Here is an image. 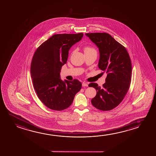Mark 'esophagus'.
Listing matches in <instances>:
<instances>
[{"instance_id": "1", "label": "esophagus", "mask_w": 156, "mask_h": 156, "mask_svg": "<svg viewBox=\"0 0 156 156\" xmlns=\"http://www.w3.org/2000/svg\"><path fill=\"white\" fill-rule=\"evenodd\" d=\"M82 86L83 87H87V86H88V84H87V83H84V82H83V83H82Z\"/></svg>"}]
</instances>
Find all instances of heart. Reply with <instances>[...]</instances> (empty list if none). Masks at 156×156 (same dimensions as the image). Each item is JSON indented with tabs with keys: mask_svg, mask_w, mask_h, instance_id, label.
<instances>
[{
	"mask_svg": "<svg viewBox=\"0 0 156 156\" xmlns=\"http://www.w3.org/2000/svg\"><path fill=\"white\" fill-rule=\"evenodd\" d=\"M94 51V49L90 47H88V46L85 47L84 48V53L85 52H87V51Z\"/></svg>",
	"mask_w": 156,
	"mask_h": 156,
	"instance_id": "obj_1",
	"label": "heart"
}]
</instances>
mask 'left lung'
<instances>
[{"label":"left lung","mask_w":156,"mask_h":156,"mask_svg":"<svg viewBox=\"0 0 156 156\" xmlns=\"http://www.w3.org/2000/svg\"><path fill=\"white\" fill-rule=\"evenodd\" d=\"M85 35L98 48V66L107 73L102 87L94 83L89 85L97 91L91 103L99 110H112L122 102L129 88L132 74L130 57L125 47L109 34L94 33Z\"/></svg>","instance_id":"1"}]
</instances>
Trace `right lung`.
<instances>
[{
	"label": "right lung",
	"instance_id": "right-lung-1",
	"mask_svg": "<svg viewBox=\"0 0 156 156\" xmlns=\"http://www.w3.org/2000/svg\"><path fill=\"white\" fill-rule=\"evenodd\" d=\"M83 36V33L54 35L34 54L30 67L34 87L38 98L51 109L60 111L69 107L82 88L77 79L62 80L60 73L67 62L69 49Z\"/></svg>",
	"mask_w": 156,
	"mask_h": 156
}]
</instances>
